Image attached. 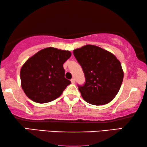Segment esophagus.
Here are the masks:
<instances>
[{"label": "esophagus", "mask_w": 147, "mask_h": 147, "mask_svg": "<svg viewBox=\"0 0 147 147\" xmlns=\"http://www.w3.org/2000/svg\"><path fill=\"white\" fill-rule=\"evenodd\" d=\"M71 81L72 84H74V83H75V79H74V78H72L71 80Z\"/></svg>", "instance_id": "obj_1"}]
</instances>
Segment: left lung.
<instances>
[{"label": "left lung", "mask_w": 147, "mask_h": 147, "mask_svg": "<svg viewBox=\"0 0 147 147\" xmlns=\"http://www.w3.org/2000/svg\"><path fill=\"white\" fill-rule=\"evenodd\" d=\"M84 73L86 82L78 86L82 98L88 103L103 105L113 100L122 85L124 72L115 55L94 45L73 50Z\"/></svg>", "instance_id": "8db88e82"}]
</instances>
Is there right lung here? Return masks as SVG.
<instances>
[{
	"mask_svg": "<svg viewBox=\"0 0 147 147\" xmlns=\"http://www.w3.org/2000/svg\"><path fill=\"white\" fill-rule=\"evenodd\" d=\"M69 51L49 47L27 60L21 69V85L30 99L36 103L52 101L62 94L71 81L65 78L64 63Z\"/></svg>",
	"mask_w": 147,
	"mask_h": 147,
	"instance_id": "1",
	"label": "right lung"
}]
</instances>
